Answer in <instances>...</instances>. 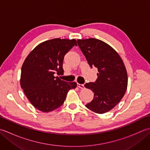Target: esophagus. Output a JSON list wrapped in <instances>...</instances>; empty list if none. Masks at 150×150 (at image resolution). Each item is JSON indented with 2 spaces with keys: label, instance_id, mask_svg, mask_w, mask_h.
Masks as SVG:
<instances>
[{
  "label": "esophagus",
  "instance_id": "obj_1",
  "mask_svg": "<svg viewBox=\"0 0 150 150\" xmlns=\"http://www.w3.org/2000/svg\"><path fill=\"white\" fill-rule=\"evenodd\" d=\"M77 86L81 88V89H84V84H77Z\"/></svg>",
  "mask_w": 150,
  "mask_h": 150
}]
</instances>
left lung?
<instances>
[{
  "mask_svg": "<svg viewBox=\"0 0 150 150\" xmlns=\"http://www.w3.org/2000/svg\"><path fill=\"white\" fill-rule=\"evenodd\" d=\"M78 46L92 68L98 69L95 82L84 86L94 93L93 99L86 107L97 113H104L116 106L126 93L128 75L122 59L115 50L96 39H79Z\"/></svg>",
  "mask_w": 150,
  "mask_h": 150,
  "instance_id": "8db88e82",
  "label": "left lung"
}]
</instances>
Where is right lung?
<instances>
[{
    "label": "right lung",
    "instance_id": "right-lung-1",
    "mask_svg": "<svg viewBox=\"0 0 150 150\" xmlns=\"http://www.w3.org/2000/svg\"><path fill=\"white\" fill-rule=\"evenodd\" d=\"M74 46L75 39H53L40 43L31 51L22 64L21 86L33 106L42 112L61 106L67 93L77 87L75 82L60 79L66 54Z\"/></svg>",
    "mask_w": 150,
    "mask_h": 150
}]
</instances>
